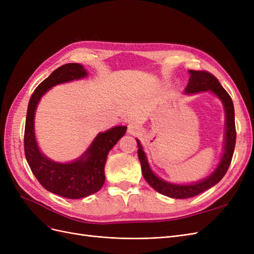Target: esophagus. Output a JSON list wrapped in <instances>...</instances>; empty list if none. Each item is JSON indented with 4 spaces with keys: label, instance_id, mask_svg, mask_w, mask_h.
<instances>
[{
    "label": "esophagus",
    "instance_id": "esophagus-1",
    "mask_svg": "<svg viewBox=\"0 0 254 254\" xmlns=\"http://www.w3.org/2000/svg\"><path fill=\"white\" fill-rule=\"evenodd\" d=\"M142 131V128L139 124H136V123H131V124L128 125V133L131 134V135H136V134H140Z\"/></svg>",
    "mask_w": 254,
    "mask_h": 254
}]
</instances>
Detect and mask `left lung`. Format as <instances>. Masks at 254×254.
<instances>
[{
	"label": "left lung",
	"instance_id": "obj_1",
	"mask_svg": "<svg viewBox=\"0 0 254 254\" xmlns=\"http://www.w3.org/2000/svg\"><path fill=\"white\" fill-rule=\"evenodd\" d=\"M190 78L188 86L184 89L183 93L186 95H193L202 93V92H210L216 96L221 102L225 109V136L222 152L219 162L215 167V170L205 178L190 182V183H175L166 181L160 178L157 174L152 171L148 162L147 156L143 149L140 140L137 142V156L142 166V174L145 180L149 186L156 190L158 193L176 199H186L199 195L202 191L211 189L215 184H217L226 175L229 165L231 163L232 156L235 147L236 131H235V120H234V106L230 95L227 91L222 88L216 77L207 72L189 70Z\"/></svg>",
	"mask_w": 254,
	"mask_h": 254
}]
</instances>
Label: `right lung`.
Wrapping results in <instances>:
<instances>
[{"instance_id":"add662e5","label":"right lung","mask_w":254,"mask_h":254,"mask_svg":"<svg viewBox=\"0 0 254 254\" xmlns=\"http://www.w3.org/2000/svg\"><path fill=\"white\" fill-rule=\"evenodd\" d=\"M88 75V71L79 64L59 66L37 87L29 99L26 114L24 150L30 170L45 190L70 199L88 197L102 189L108 153L127 130V126L121 125L98 132L82 155L70 162H58L41 151L35 132L38 104L53 87L82 79Z\"/></svg>"}]
</instances>
